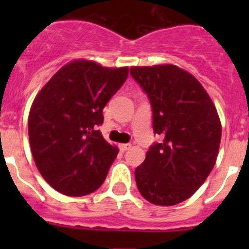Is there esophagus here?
<instances>
[{"instance_id": "34e87169", "label": "esophagus", "mask_w": 249, "mask_h": 249, "mask_svg": "<svg viewBox=\"0 0 249 249\" xmlns=\"http://www.w3.org/2000/svg\"><path fill=\"white\" fill-rule=\"evenodd\" d=\"M130 148H131V144H130V143H125V144H119V149L122 150V152H126V150H129Z\"/></svg>"}]
</instances>
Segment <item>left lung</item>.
Here are the masks:
<instances>
[{
	"label": "left lung",
	"mask_w": 249,
	"mask_h": 249,
	"mask_svg": "<svg viewBox=\"0 0 249 249\" xmlns=\"http://www.w3.org/2000/svg\"><path fill=\"white\" fill-rule=\"evenodd\" d=\"M130 74L147 94L153 130L162 137L135 170L137 188L154 205H177L214 166L222 137L217 109L199 80L175 65L131 67Z\"/></svg>",
	"instance_id": "8db88e82"
}]
</instances>
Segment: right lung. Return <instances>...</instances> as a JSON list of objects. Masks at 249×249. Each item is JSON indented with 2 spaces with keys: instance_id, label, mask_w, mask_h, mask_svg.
<instances>
[{
  "instance_id": "obj_1",
  "label": "right lung",
  "mask_w": 249,
  "mask_h": 249,
  "mask_svg": "<svg viewBox=\"0 0 249 249\" xmlns=\"http://www.w3.org/2000/svg\"><path fill=\"white\" fill-rule=\"evenodd\" d=\"M127 74V67L76 60L60 69L34 100L29 114L32 155L42 177L61 194H90L106 179L118 148L97 126Z\"/></svg>"
}]
</instances>
